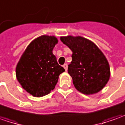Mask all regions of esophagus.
I'll use <instances>...</instances> for the list:
<instances>
[{
    "mask_svg": "<svg viewBox=\"0 0 125 125\" xmlns=\"http://www.w3.org/2000/svg\"><path fill=\"white\" fill-rule=\"evenodd\" d=\"M63 67L64 68V69H65V71H67V68H68V65H67L66 63H65V64H64V65L63 66Z\"/></svg>",
    "mask_w": 125,
    "mask_h": 125,
    "instance_id": "obj_1",
    "label": "esophagus"
}]
</instances>
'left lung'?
Segmentation results:
<instances>
[{
	"label": "left lung",
	"mask_w": 125,
	"mask_h": 125,
	"mask_svg": "<svg viewBox=\"0 0 125 125\" xmlns=\"http://www.w3.org/2000/svg\"><path fill=\"white\" fill-rule=\"evenodd\" d=\"M60 39L73 52L68 73L76 90L87 95L101 91L111 75L109 63L103 52L93 42L81 36L68 35Z\"/></svg>",
	"instance_id": "left-lung-1"
}]
</instances>
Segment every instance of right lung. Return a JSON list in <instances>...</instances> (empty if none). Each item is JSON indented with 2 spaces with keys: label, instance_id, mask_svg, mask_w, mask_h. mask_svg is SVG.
Returning a JSON list of instances; mask_svg holds the SVG:
<instances>
[{
  "label": "right lung",
  "instance_id": "right-lung-1",
  "mask_svg": "<svg viewBox=\"0 0 125 125\" xmlns=\"http://www.w3.org/2000/svg\"><path fill=\"white\" fill-rule=\"evenodd\" d=\"M58 40L55 36L41 35L32 41L16 67V77L21 87L35 97L50 93L59 75L65 71L57 63L52 50Z\"/></svg>",
  "mask_w": 125,
  "mask_h": 125
}]
</instances>
